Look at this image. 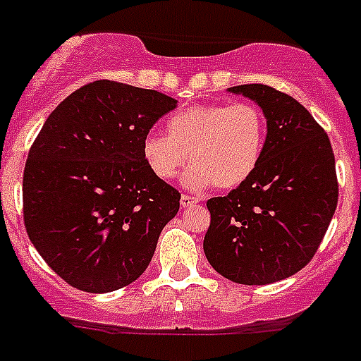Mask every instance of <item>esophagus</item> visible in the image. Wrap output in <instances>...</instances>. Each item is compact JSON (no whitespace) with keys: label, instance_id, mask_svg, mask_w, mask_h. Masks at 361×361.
<instances>
[{"label":"esophagus","instance_id":"obj_1","mask_svg":"<svg viewBox=\"0 0 361 361\" xmlns=\"http://www.w3.org/2000/svg\"><path fill=\"white\" fill-rule=\"evenodd\" d=\"M198 202H200L198 196H190V195L181 196V205H183V207H192V205H196Z\"/></svg>","mask_w":361,"mask_h":361}]
</instances>
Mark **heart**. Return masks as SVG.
<instances>
[{
  "label": "heart",
  "mask_w": 361,
  "mask_h": 361,
  "mask_svg": "<svg viewBox=\"0 0 361 361\" xmlns=\"http://www.w3.org/2000/svg\"><path fill=\"white\" fill-rule=\"evenodd\" d=\"M165 134L145 135L141 154L159 180L185 176L192 189L209 185L235 189L259 166L266 145V119L253 102H213L190 106L171 115Z\"/></svg>",
  "instance_id": "1"
}]
</instances>
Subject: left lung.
<instances>
[{
	"instance_id": "1",
	"label": "left lung",
	"mask_w": 361,
	"mask_h": 361,
	"mask_svg": "<svg viewBox=\"0 0 361 361\" xmlns=\"http://www.w3.org/2000/svg\"><path fill=\"white\" fill-rule=\"evenodd\" d=\"M229 92L260 106L268 134L255 172L207 202L205 257L233 283H277L310 262L334 216V152L325 130L293 97L266 84Z\"/></svg>"
}]
</instances>
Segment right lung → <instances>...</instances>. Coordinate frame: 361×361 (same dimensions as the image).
<instances>
[{
    "mask_svg": "<svg viewBox=\"0 0 361 361\" xmlns=\"http://www.w3.org/2000/svg\"><path fill=\"white\" fill-rule=\"evenodd\" d=\"M176 108L154 90L95 80L47 117L23 171V222L32 246L73 286L106 293L152 260L181 195L152 174L145 135Z\"/></svg>",
    "mask_w": 361,
    "mask_h": 361,
    "instance_id": "obj_1",
    "label": "right lung"
}]
</instances>
